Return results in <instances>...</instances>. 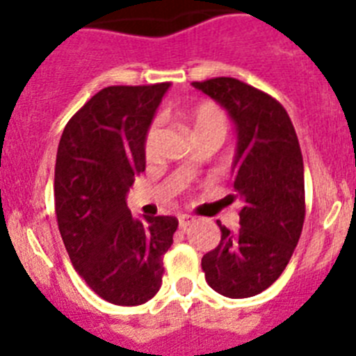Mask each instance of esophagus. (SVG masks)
I'll use <instances>...</instances> for the list:
<instances>
[{
    "label": "esophagus",
    "instance_id": "1",
    "mask_svg": "<svg viewBox=\"0 0 356 356\" xmlns=\"http://www.w3.org/2000/svg\"><path fill=\"white\" fill-rule=\"evenodd\" d=\"M191 222H194L193 216H188V213H180V216H178V225H180V228H187Z\"/></svg>",
    "mask_w": 356,
    "mask_h": 356
}]
</instances>
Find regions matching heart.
Masks as SVG:
<instances>
[{
    "label": "heart",
    "mask_w": 356,
    "mask_h": 356,
    "mask_svg": "<svg viewBox=\"0 0 356 356\" xmlns=\"http://www.w3.org/2000/svg\"><path fill=\"white\" fill-rule=\"evenodd\" d=\"M180 118L185 128L193 135V139L200 137V135H217L222 140L226 128H228L225 112L212 102H200L196 105L188 106V108L181 110ZM156 137H159V127H156V122H151L146 135H144V155H146V159H151L153 151H155Z\"/></svg>",
    "instance_id": "1"
}]
</instances>
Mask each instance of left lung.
<instances>
[{
    "label": "left lung",
    "instance_id": "obj_1",
    "mask_svg": "<svg viewBox=\"0 0 356 356\" xmlns=\"http://www.w3.org/2000/svg\"><path fill=\"white\" fill-rule=\"evenodd\" d=\"M226 108L237 131L232 172L242 201L238 228H221L219 246L201 259L207 284L226 298L271 287L294 253L305 221L303 156L292 121L275 97L235 78L193 81Z\"/></svg>",
    "mask_w": 356,
    "mask_h": 356
}]
</instances>
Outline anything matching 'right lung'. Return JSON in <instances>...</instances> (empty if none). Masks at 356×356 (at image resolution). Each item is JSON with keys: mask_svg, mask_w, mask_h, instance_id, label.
<instances>
[{"mask_svg": "<svg viewBox=\"0 0 356 356\" xmlns=\"http://www.w3.org/2000/svg\"><path fill=\"white\" fill-rule=\"evenodd\" d=\"M169 83L114 85L69 119L55 163V213L72 267L99 298L137 307L159 292L178 219L131 216L144 135Z\"/></svg>", "mask_w": 356, "mask_h": 356, "instance_id": "add662e5", "label": "right lung"}]
</instances>
